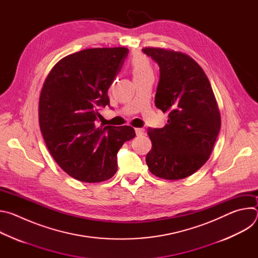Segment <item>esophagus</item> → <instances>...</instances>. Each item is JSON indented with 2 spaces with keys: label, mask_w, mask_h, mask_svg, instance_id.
Wrapping results in <instances>:
<instances>
[{
  "label": "esophagus",
  "mask_w": 258,
  "mask_h": 258,
  "mask_svg": "<svg viewBox=\"0 0 258 258\" xmlns=\"http://www.w3.org/2000/svg\"><path fill=\"white\" fill-rule=\"evenodd\" d=\"M135 131H136V134H137V136H138V137L143 136V135H144V133H145L144 128H136Z\"/></svg>",
  "instance_id": "obj_1"
}]
</instances>
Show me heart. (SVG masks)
Listing matches in <instances>:
<instances>
[{
	"label": "heart",
	"instance_id": "1",
	"mask_svg": "<svg viewBox=\"0 0 258 258\" xmlns=\"http://www.w3.org/2000/svg\"><path fill=\"white\" fill-rule=\"evenodd\" d=\"M131 68L134 78H139L152 73L150 64L144 56H135L131 61Z\"/></svg>",
	"mask_w": 258,
	"mask_h": 258
}]
</instances>
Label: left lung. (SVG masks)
Returning a JSON list of instances; mask_svg holds the SVG:
<instances>
[{"instance_id": "8db88e82", "label": "left lung", "mask_w": 258, "mask_h": 258, "mask_svg": "<svg viewBox=\"0 0 258 258\" xmlns=\"http://www.w3.org/2000/svg\"><path fill=\"white\" fill-rule=\"evenodd\" d=\"M144 54L159 66L155 106L168 112L162 128H148L152 149L149 170L165 179L185 178L209 158L220 130V115L210 83L191 57L160 48Z\"/></svg>"}]
</instances>
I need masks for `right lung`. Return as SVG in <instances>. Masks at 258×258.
Listing matches in <instances>:
<instances>
[{"label": "right lung", "instance_id": "add662e5", "mask_svg": "<svg viewBox=\"0 0 258 258\" xmlns=\"http://www.w3.org/2000/svg\"><path fill=\"white\" fill-rule=\"evenodd\" d=\"M126 48H95L61 59L40 97V127L48 149L70 176L86 182L112 177L117 153L135 138L132 126H99L110 106L108 90L127 57Z\"/></svg>", "mask_w": 258, "mask_h": 258}]
</instances>
